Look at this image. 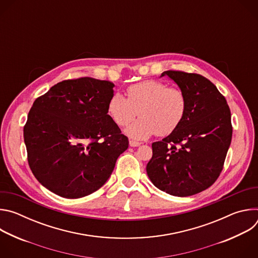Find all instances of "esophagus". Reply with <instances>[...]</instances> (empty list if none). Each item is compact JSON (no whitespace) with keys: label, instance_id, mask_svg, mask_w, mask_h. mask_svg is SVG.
<instances>
[{"label":"esophagus","instance_id":"1","mask_svg":"<svg viewBox=\"0 0 258 258\" xmlns=\"http://www.w3.org/2000/svg\"><path fill=\"white\" fill-rule=\"evenodd\" d=\"M141 145V143L137 142V141H134V140H130V146L131 147H139Z\"/></svg>","mask_w":258,"mask_h":258}]
</instances>
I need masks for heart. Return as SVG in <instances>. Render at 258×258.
Returning a JSON list of instances; mask_svg holds the SVG:
<instances>
[{
	"label": "heart",
	"mask_w": 258,
	"mask_h": 258,
	"mask_svg": "<svg viewBox=\"0 0 258 258\" xmlns=\"http://www.w3.org/2000/svg\"><path fill=\"white\" fill-rule=\"evenodd\" d=\"M126 97L114 93L108 100L107 112L119 126H126L138 114L142 115L126 131L134 139L142 140L155 134L168 136L180 125L187 113L183 92L159 81L133 84L126 88Z\"/></svg>",
	"instance_id": "1"
}]
</instances>
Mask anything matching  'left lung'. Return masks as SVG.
Segmentation results:
<instances>
[{"instance_id": "obj_1", "label": "left lung", "mask_w": 258, "mask_h": 258, "mask_svg": "<svg viewBox=\"0 0 258 258\" xmlns=\"http://www.w3.org/2000/svg\"><path fill=\"white\" fill-rule=\"evenodd\" d=\"M164 76L185 94L187 113L172 134L152 144L146 170L159 190L192 196L209 188L223 170L233 134L231 111L206 78L176 70L164 71Z\"/></svg>"}]
</instances>
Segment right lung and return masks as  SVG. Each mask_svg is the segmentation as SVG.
Masks as SVG:
<instances>
[{
  "mask_svg": "<svg viewBox=\"0 0 258 258\" xmlns=\"http://www.w3.org/2000/svg\"><path fill=\"white\" fill-rule=\"evenodd\" d=\"M114 84L67 80L36 99L23 128L29 167L44 187L69 199L90 195L111 175L127 137L107 112Z\"/></svg>",
  "mask_w": 258,
  "mask_h": 258,
  "instance_id": "obj_1",
  "label": "right lung"
}]
</instances>
